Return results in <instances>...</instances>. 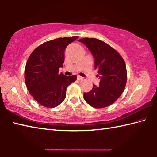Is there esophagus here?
<instances>
[{"instance_id":"1","label":"esophagus","mask_w":157,"mask_h":157,"mask_svg":"<svg viewBox=\"0 0 157 157\" xmlns=\"http://www.w3.org/2000/svg\"><path fill=\"white\" fill-rule=\"evenodd\" d=\"M77 78H78V79H79H79H83V78H82V77L79 76V75L77 76Z\"/></svg>"}]
</instances>
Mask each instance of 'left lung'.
Segmentation results:
<instances>
[{
	"instance_id": "obj_1",
	"label": "left lung",
	"mask_w": 157,
	"mask_h": 157,
	"mask_svg": "<svg viewBox=\"0 0 157 157\" xmlns=\"http://www.w3.org/2000/svg\"><path fill=\"white\" fill-rule=\"evenodd\" d=\"M88 48L95 59L100 85L94 84L91 91L84 93V98L95 108L112 105L124 91L127 82L126 66L121 55L109 45L95 38L79 40Z\"/></svg>"
}]
</instances>
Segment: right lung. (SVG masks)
Here are the masks:
<instances>
[{
	"mask_svg": "<svg viewBox=\"0 0 157 157\" xmlns=\"http://www.w3.org/2000/svg\"><path fill=\"white\" fill-rule=\"evenodd\" d=\"M78 36L63 37L47 41L31 53L25 68V81L28 91L34 100L46 107L60 105L66 98L67 87L77 76L59 73L63 67L64 51Z\"/></svg>",
	"mask_w": 157,
	"mask_h": 157,
	"instance_id": "add662e5",
	"label": "right lung"
}]
</instances>
